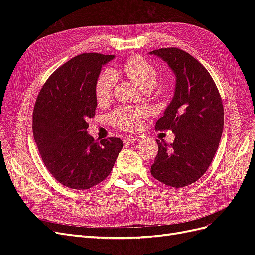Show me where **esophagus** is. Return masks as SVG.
Returning <instances> with one entry per match:
<instances>
[{
	"instance_id": "1",
	"label": "esophagus",
	"mask_w": 255,
	"mask_h": 255,
	"mask_svg": "<svg viewBox=\"0 0 255 255\" xmlns=\"http://www.w3.org/2000/svg\"><path fill=\"white\" fill-rule=\"evenodd\" d=\"M138 140L137 137H130V136H127L123 138V142L125 143H133V142H136Z\"/></svg>"
}]
</instances>
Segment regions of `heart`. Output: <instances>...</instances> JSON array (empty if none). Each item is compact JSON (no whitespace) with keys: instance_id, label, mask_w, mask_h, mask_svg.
<instances>
[{"instance_id":"b5f03b06","label":"heart","mask_w":255,"mask_h":255,"mask_svg":"<svg viewBox=\"0 0 255 255\" xmlns=\"http://www.w3.org/2000/svg\"><path fill=\"white\" fill-rule=\"evenodd\" d=\"M118 73L134 82L142 91L152 90L157 83L158 71L150 60L140 55H133L128 57L122 64L120 70H106L99 75L95 85V95L99 104H105L111 99L114 86L116 84V76ZM146 117V111L140 107L121 106L113 112L110 120L113 126L127 129L136 130L141 126V122Z\"/></svg>"}]
</instances>
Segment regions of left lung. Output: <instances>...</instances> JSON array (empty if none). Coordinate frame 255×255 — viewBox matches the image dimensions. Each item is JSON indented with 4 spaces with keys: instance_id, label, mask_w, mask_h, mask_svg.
<instances>
[{
    "instance_id": "8db88e82",
    "label": "left lung",
    "mask_w": 255,
    "mask_h": 255,
    "mask_svg": "<svg viewBox=\"0 0 255 255\" xmlns=\"http://www.w3.org/2000/svg\"><path fill=\"white\" fill-rule=\"evenodd\" d=\"M167 63L175 75L174 95L157 130H172L173 143L157 141L151 174L171 187L195 183L210 167L223 130V106L211 74L199 61L177 48L149 53Z\"/></svg>"
}]
</instances>
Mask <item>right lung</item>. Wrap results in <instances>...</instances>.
<instances>
[{
  "label": "right lung",
  "mask_w": 255,
  "mask_h": 255,
  "mask_svg": "<svg viewBox=\"0 0 255 255\" xmlns=\"http://www.w3.org/2000/svg\"><path fill=\"white\" fill-rule=\"evenodd\" d=\"M114 55L84 53L54 72L41 88L33 114V133L43 163L65 186L89 189L111 173L123 142L97 141L87 132L96 115L95 85Z\"/></svg>",
  "instance_id": "obj_1"
}]
</instances>
